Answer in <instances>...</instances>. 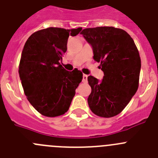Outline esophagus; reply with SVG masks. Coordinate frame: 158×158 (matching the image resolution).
I'll use <instances>...</instances> for the list:
<instances>
[{
    "instance_id": "esophagus-1",
    "label": "esophagus",
    "mask_w": 158,
    "mask_h": 158,
    "mask_svg": "<svg viewBox=\"0 0 158 158\" xmlns=\"http://www.w3.org/2000/svg\"><path fill=\"white\" fill-rule=\"evenodd\" d=\"M82 81H83L84 83H86V82L88 81V75H86V74L83 75V79H82Z\"/></svg>"
}]
</instances>
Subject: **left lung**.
<instances>
[{
    "instance_id": "obj_1",
    "label": "left lung",
    "mask_w": 158,
    "mask_h": 158,
    "mask_svg": "<svg viewBox=\"0 0 158 158\" xmlns=\"http://www.w3.org/2000/svg\"><path fill=\"white\" fill-rule=\"evenodd\" d=\"M91 46L94 60L101 63L102 80L88 76L91 92L88 103L93 113L110 118L122 112L136 94L141 60L134 41L114 27L85 28L81 32Z\"/></svg>"
}]
</instances>
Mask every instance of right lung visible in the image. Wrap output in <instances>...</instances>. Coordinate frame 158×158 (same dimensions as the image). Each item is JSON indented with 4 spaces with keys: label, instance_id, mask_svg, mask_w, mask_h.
Masks as SVG:
<instances>
[{
    "label": "right lung",
    "instance_id": "add662e5",
    "mask_svg": "<svg viewBox=\"0 0 158 158\" xmlns=\"http://www.w3.org/2000/svg\"><path fill=\"white\" fill-rule=\"evenodd\" d=\"M81 29L45 28L30 35L24 46L19 64L20 80L30 104L45 116L67 112L81 82V71H67L60 64L67 49L69 36H75Z\"/></svg>",
    "mask_w": 158,
    "mask_h": 158
}]
</instances>
